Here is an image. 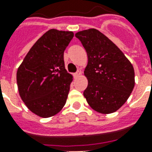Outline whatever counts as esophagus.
<instances>
[{"label": "esophagus", "instance_id": "obj_1", "mask_svg": "<svg viewBox=\"0 0 152 152\" xmlns=\"http://www.w3.org/2000/svg\"><path fill=\"white\" fill-rule=\"evenodd\" d=\"M81 71H80V70H78V71H77V72H76L75 73V74H74V76H75V77H77V76H80V75H81Z\"/></svg>", "mask_w": 152, "mask_h": 152}]
</instances>
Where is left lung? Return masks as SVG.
I'll list each match as a JSON object with an SVG mask.
<instances>
[{"label": "left lung", "mask_w": 152, "mask_h": 152, "mask_svg": "<svg viewBox=\"0 0 152 152\" xmlns=\"http://www.w3.org/2000/svg\"><path fill=\"white\" fill-rule=\"evenodd\" d=\"M88 56L84 97L95 112L111 114L124 105L135 86L134 66L112 40L94 28L76 32Z\"/></svg>", "instance_id": "1"}]
</instances>
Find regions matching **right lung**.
I'll use <instances>...</instances> for the list:
<instances>
[{"label":"right lung","instance_id":"add662e5","mask_svg":"<svg viewBox=\"0 0 152 152\" xmlns=\"http://www.w3.org/2000/svg\"><path fill=\"white\" fill-rule=\"evenodd\" d=\"M72 31L50 29L28 51L17 71L18 94L30 111L42 118L63 108L73 76L66 72L64 50Z\"/></svg>","mask_w":152,"mask_h":152}]
</instances>
